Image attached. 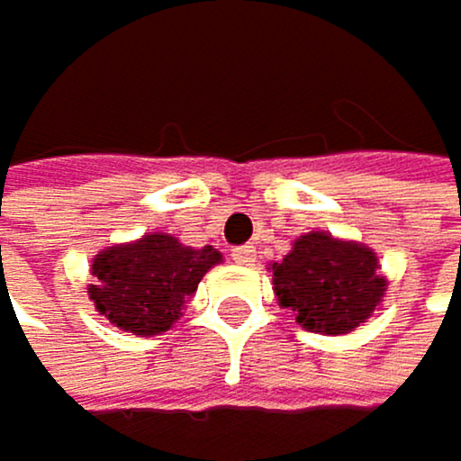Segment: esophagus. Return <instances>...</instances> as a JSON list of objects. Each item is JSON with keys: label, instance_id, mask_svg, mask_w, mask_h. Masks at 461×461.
Returning a JSON list of instances; mask_svg holds the SVG:
<instances>
[{"label": "esophagus", "instance_id": "34e87169", "mask_svg": "<svg viewBox=\"0 0 461 461\" xmlns=\"http://www.w3.org/2000/svg\"><path fill=\"white\" fill-rule=\"evenodd\" d=\"M240 266H254L257 262V248L254 245H240V248H233V254H230Z\"/></svg>", "mask_w": 461, "mask_h": 461}]
</instances>
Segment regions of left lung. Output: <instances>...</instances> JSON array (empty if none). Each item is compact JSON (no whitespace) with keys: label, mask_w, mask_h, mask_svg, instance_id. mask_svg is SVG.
I'll return each mask as SVG.
<instances>
[{"label":"left lung","mask_w":461,"mask_h":461,"mask_svg":"<svg viewBox=\"0 0 461 461\" xmlns=\"http://www.w3.org/2000/svg\"><path fill=\"white\" fill-rule=\"evenodd\" d=\"M274 294L297 323L321 335H347L381 306L387 280L366 245L343 242L323 230L300 236L283 262L271 266Z\"/></svg>","instance_id":"left-lung-1"}]
</instances>
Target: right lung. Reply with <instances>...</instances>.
Listing matches in <instances>:
<instances>
[{"mask_svg":"<svg viewBox=\"0 0 461 461\" xmlns=\"http://www.w3.org/2000/svg\"><path fill=\"white\" fill-rule=\"evenodd\" d=\"M216 262L221 254L213 245L190 248L170 233H147L138 242L100 250L92 262L89 300L123 331L161 335L178 321L185 300Z\"/></svg>","mask_w":461,"mask_h":461,"instance_id":"obj_1","label":"right lung"}]
</instances>
